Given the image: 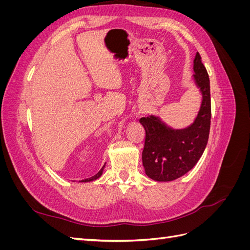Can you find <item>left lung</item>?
Returning a JSON list of instances; mask_svg holds the SVG:
<instances>
[{
	"label": "left lung",
	"instance_id": "obj_1",
	"mask_svg": "<svg viewBox=\"0 0 250 250\" xmlns=\"http://www.w3.org/2000/svg\"><path fill=\"white\" fill-rule=\"evenodd\" d=\"M193 70L202 101L198 115L190 126L173 129L155 116L140 120L146 131L143 166L146 175L155 181H171L185 175L195 167L207 147L210 127L209 78L198 52Z\"/></svg>",
	"mask_w": 250,
	"mask_h": 250
}]
</instances>
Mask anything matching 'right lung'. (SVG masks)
<instances>
[{"instance_id": "obj_1", "label": "right lung", "mask_w": 250, "mask_h": 250, "mask_svg": "<svg viewBox=\"0 0 250 250\" xmlns=\"http://www.w3.org/2000/svg\"><path fill=\"white\" fill-rule=\"evenodd\" d=\"M104 167H105V165L103 166L102 167V169L98 172L96 175H94L93 177H90V178H86V179H84V180H81L80 183H89V181H94V180H96V179H98L99 177H101V175H102V173H103V170H104Z\"/></svg>"}]
</instances>
